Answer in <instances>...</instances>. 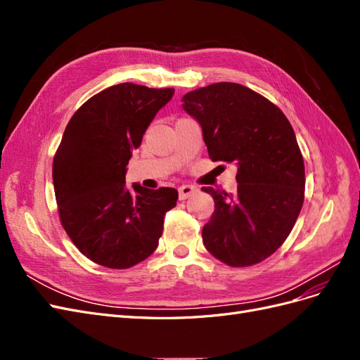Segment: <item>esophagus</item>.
I'll use <instances>...</instances> for the list:
<instances>
[{
    "label": "esophagus",
    "instance_id": "obj_1",
    "mask_svg": "<svg viewBox=\"0 0 360 360\" xmlns=\"http://www.w3.org/2000/svg\"><path fill=\"white\" fill-rule=\"evenodd\" d=\"M197 192H198L197 186H192V184H183V186L179 188V197H180V200H186L191 197V195L197 193Z\"/></svg>",
    "mask_w": 360,
    "mask_h": 360
}]
</instances>
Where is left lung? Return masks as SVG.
I'll return each instance as SVG.
<instances>
[{
    "mask_svg": "<svg viewBox=\"0 0 360 360\" xmlns=\"http://www.w3.org/2000/svg\"><path fill=\"white\" fill-rule=\"evenodd\" d=\"M181 102L202 127L209 158L237 163L236 193L202 188L214 201L202 242L226 266L258 264L285 242L304 200V163L288 118L234 82L189 91Z\"/></svg>",
    "mask_w": 360,
    "mask_h": 360,
    "instance_id": "1",
    "label": "left lung"
}]
</instances>
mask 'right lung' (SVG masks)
<instances>
[{"label":"right lung","instance_id":"1","mask_svg":"<svg viewBox=\"0 0 360 360\" xmlns=\"http://www.w3.org/2000/svg\"><path fill=\"white\" fill-rule=\"evenodd\" d=\"M174 89L123 82L90 97L64 130L52 163L60 222L93 263L129 269L158 248L172 188H126V165Z\"/></svg>","mask_w":360,"mask_h":360}]
</instances>
